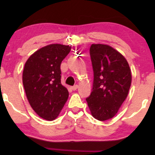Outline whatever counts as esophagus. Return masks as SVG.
<instances>
[{"mask_svg":"<svg viewBox=\"0 0 155 155\" xmlns=\"http://www.w3.org/2000/svg\"><path fill=\"white\" fill-rule=\"evenodd\" d=\"M71 90H76V89L78 88V85H77V84L74 85V86H72L71 87Z\"/></svg>","mask_w":155,"mask_h":155,"instance_id":"1","label":"esophagus"}]
</instances>
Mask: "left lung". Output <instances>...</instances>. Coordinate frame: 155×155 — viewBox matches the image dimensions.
I'll return each mask as SVG.
<instances>
[{"instance_id": "obj_1", "label": "left lung", "mask_w": 155, "mask_h": 155, "mask_svg": "<svg viewBox=\"0 0 155 155\" xmlns=\"http://www.w3.org/2000/svg\"><path fill=\"white\" fill-rule=\"evenodd\" d=\"M90 54L94 79L86 101L92 117L105 121L116 115L128 95L131 71L123 55L108 45L92 44Z\"/></svg>"}]
</instances>
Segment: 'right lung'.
Masks as SVG:
<instances>
[{
	"label": "right lung",
	"mask_w": 155,
	"mask_h": 155,
	"mask_svg": "<svg viewBox=\"0 0 155 155\" xmlns=\"http://www.w3.org/2000/svg\"><path fill=\"white\" fill-rule=\"evenodd\" d=\"M70 51L69 46L49 44L33 53L25 65L22 82L27 98L44 120L56 119L68 97L61 84L60 65Z\"/></svg>",
	"instance_id": "obj_1"
}]
</instances>
